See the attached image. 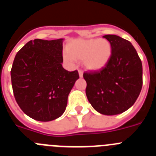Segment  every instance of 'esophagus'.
<instances>
[{"instance_id": "1", "label": "esophagus", "mask_w": 156, "mask_h": 156, "mask_svg": "<svg viewBox=\"0 0 156 156\" xmlns=\"http://www.w3.org/2000/svg\"><path fill=\"white\" fill-rule=\"evenodd\" d=\"M79 76H80V78H82L83 77V72L82 71V70H79Z\"/></svg>"}]
</instances>
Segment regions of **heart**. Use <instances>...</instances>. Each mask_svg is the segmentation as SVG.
Segmentation results:
<instances>
[{"label":"heart","instance_id":"1","mask_svg":"<svg viewBox=\"0 0 156 156\" xmlns=\"http://www.w3.org/2000/svg\"><path fill=\"white\" fill-rule=\"evenodd\" d=\"M112 55V46L106 39L90 38L72 41L67 46V51L63 58L67 62H73L75 59L83 60L87 69L98 71L105 68Z\"/></svg>","mask_w":156,"mask_h":156}]
</instances>
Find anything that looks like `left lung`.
I'll list each match as a JSON object with an SVG mask.
<instances>
[{"label":"left lung","instance_id":"8db88e82","mask_svg":"<svg viewBox=\"0 0 156 156\" xmlns=\"http://www.w3.org/2000/svg\"><path fill=\"white\" fill-rule=\"evenodd\" d=\"M112 46L108 65L99 71L86 72V94L99 113L120 114L129 109L142 87V63L129 41L116 35H105Z\"/></svg>","mask_w":156,"mask_h":156}]
</instances>
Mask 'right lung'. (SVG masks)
<instances>
[{"mask_svg": "<svg viewBox=\"0 0 156 156\" xmlns=\"http://www.w3.org/2000/svg\"><path fill=\"white\" fill-rule=\"evenodd\" d=\"M62 38L35 39L16 54L11 70L16 102L26 115L41 122L61 116L78 71L62 67Z\"/></svg>", "mask_w": 156, "mask_h": 156, "instance_id": "right-lung-1", "label": "right lung"}]
</instances>
